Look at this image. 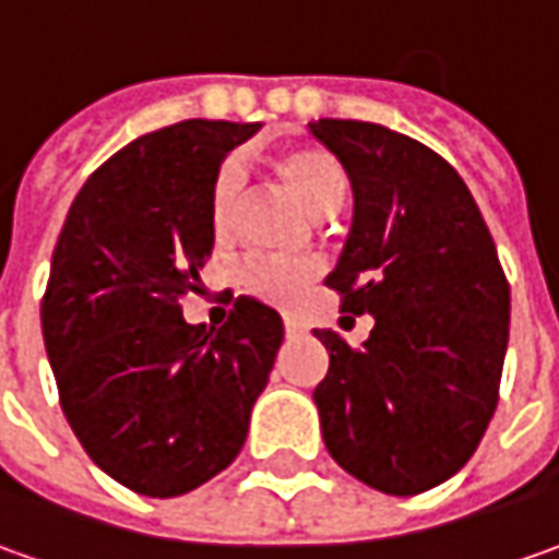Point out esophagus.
I'll list each match as a JSON object with an SVG mask.
<instances>
[{
  "label": "esophagus",
  "mask_w": 559,
  "mask_h": 559,
  "mask_svg": "<svg viewBox=\"0 0 559 559\" xmlns=\"http://www.w3.org/2000/svg\"><path fill=\"white\" fill-rule=\"evenodd\" d=\"M284 331H287V337H297V334H304L306 328L304 322H297V319H290V316H287V319H284Z\"/></svg>",
  "instance_id": "34e87169"
}]
</instances>
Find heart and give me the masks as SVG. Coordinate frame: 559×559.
Here are the masks:
<instances>
[{
    "instance_id": "obj_1",
    "label": "heart",
    "mask_w": 559,
    "mask_h": 559,
    "mask_svg": "<svg viewBox=\"0 0 559 559\" xmlns=\"http://www.w3.org/2000/svg\"><path fill=\"white\" fill-rule=\"evenodd\" d=\"M272 168L278 171L281 183L304 203L316 218L334 215L347 200V171L337 158L316 143H284L272 153ZM240 197V168L228 162L218 168L212 183V228L215 234L231 231L234 209ZM316 278V269L309 262H272V259H253L240 269V284L253 297L275 306H294L304 290Z\"/></svg>"
}]
</instances>
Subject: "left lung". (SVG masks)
Returning <instances> with one entry per match:
<instances>
[{
  "mask_svg": "<svg viewBox=\"0 0 559 559\" xmlns=\"http://www.w3.org/2000/svg\"><path fill=\"white\" fill-rule=\"evenodd\" d=\"M309 134L353 190L347 243L325 284L376 328L350 347L319 328L328 376L312 391L341 469L384 495L456 475L495 416L510 284L469 187L438 153L372 121L319 118Z\"/></svg>",
  "mask_w": 559,
  "mask_h": 559,
  "instance_id": "1",
  "label": "left lung"
}]
</instances>
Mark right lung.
<instances>
[{
	"instance_id": "right-lung-1",
	"label": "right lung",
	"mask_w": 559,
	"mask_h": 559,
	"mask_svg": "<svg viewBox=\"0 0 559 559\" xmlns=\"http://www.w3.org/2000/svg\"><path fill=\"white\" fill-rule=\"evenodd\" d=\"M255 131L190 118L136 136L81 187L52 253L39 322L61 409L90 460L146 498L231 466L284 341L247 297L218 331L181 316L215 243V175Z\"/></svg>"
}]
</instances>
